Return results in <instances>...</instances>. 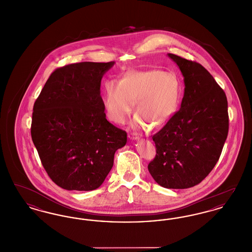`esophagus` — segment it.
<instances>
[{"instance_id": "1", "label": "esophagus", "mask_w": 252, "mask_h": 252, "mask_svg": "<svg viewBox=\"0 0 252 252\" xmlns=\"http://www.w3.org/2000/svg\"><path fill=\"white\" fill-rule=\"evenodd\" d=\"M128 137H129L131 140H139V139H140V136H139L136 132L130 133V134L128 135Z\"/></svg>"}]
</instances>
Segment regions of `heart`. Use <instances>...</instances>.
I'll list each match as a JSON object with an SVG mask.
<instances>
[{"instance_id":"b5f03b06","label":"heart","mask_w":252,"mask_h":252,"mask_svg":"<svg viewBox=\"0 0 252 252\" xmlns=\"http://www.w3.org/2000/svg\"><path fill=\"white\" fill-rule=\"evenodd\" d=\"M182 83L174 72L153 69L128 71L118 84L108 82L104 91V103L110 120L124 124L136 105L134 127L147 129L149 125H165L179 108Z\"/></svg>"}]
</instances>
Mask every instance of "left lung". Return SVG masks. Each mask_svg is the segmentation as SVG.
<instances>
[{
  "mask_svg": "<svg viewBox=\"0 0 252 252\" xmlns=\"http://www.w3.org/2000/svg\"><path fill=\"white\" fill-rule=\"evenodd\" d=\"M168 57L184 77V96L180 110L152 137L156 156L148 171L164 188L187 189L200 183L220 158L228 136V101L201 64Z\"/></svg>",
  "mask_w": 252,
  "mask_h": 252,
  "instance_id": "left-lung-1",
  "label": "left lung"
}]
</instances>
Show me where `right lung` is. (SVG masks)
<instances>
[{
	"mask_svg": "<svg viewBox=\"0 0 252 252\" xmlns=\"http://www.w3.org/2000/svg\"><path fill=\"white\" fill-rule=\"evenodd\" d=\"M79 62L55 70L33 108L31 136L50 179L69 191H93L126 144V132L110 124L101 80L114 65Z\"/></svg>",
	"mask_w": 252,
	"mask_h": 252,
	"instance_id": "add662e5",
	"label": "right lung"
}]
</instances>
